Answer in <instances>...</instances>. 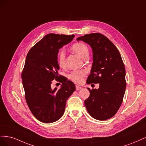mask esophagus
I'll list each match as a JSON object with an SVG mask.
<instances>
[{"mask_svg": "<svg viewBox=\"0 0 146 146\" xmlns=\"http://www.w3.org/2000/svg\"><path fill=\"white\" fill-rule=\"evenodd\" d=\"M81 88H82L81 87H80L79 86H76V90H79L80 89H81Z\"/></svg>", "mask_w": 146, "mask_h": 146, "instance_id": "obj_1", "label": "esophagus"}]
</instances>
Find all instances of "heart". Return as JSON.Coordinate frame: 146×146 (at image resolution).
Returning <instances> with one entry per match:
<instances>
[{"label":"heart","instance_id":"b5f03b06","mask_svg":"<svg viewBox=\"0 0 146 146\" xmlns=\"http://www.w3.org/2000/svg\"><path fill=\"white\" fill-rule=\"evenodd\" d=\"M72 50L75 53L79 55L80 57L84 58L85 56L88 54V49L87 46L81 42L76 43L72 46ZM58 62L60 68L65 67V51H60L58 55ZM86 74L85 70H77L73 71L69 75L70 79L73 82L80 84L83 81V77Z\"/></svg>","mask_w":146,"mask_h":146}]
</instances>
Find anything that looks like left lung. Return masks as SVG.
I'll return each instance as SVG.
<instances>
[{
    "label": "left lung",
    "instance_id": "1",
    "mask_svg": "<svg viewBox=\"0 0 146 146\" xmlns=\"http://www.w3.org/2000/svg\"><path fill=\"white\" fill-rule=\"evenodd\" d=\"M90 45L93 51L91 73L87 84H100L98 89L90 90L85 100L86 109L93 118L104 121L113 116L119 109L126 88L125 70L121 54L115 45L101 33L79 37Z\"/></svg>",
    "mask_w": 146,
    "mask_h": 146
}]
</instances>
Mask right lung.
Returning a JSON list of instances; mask_svg holds the SVG:
<instances>
[{
	"mask_svg": "<svg viewBox=\"0 0 146 146\" xmlns=\"http://www.w3.org/2000/svg\"><path fill=\"white\" fill-rule=\"evenodd\" d=\"M74 35L51 33L45 36L27 54L22 79L27 103L37 119L53 123L63 115L67 99L75 91L73 82L62 77L60 88L51 87L57 80L59 50L72 42Z\"/></svg>",
	"mask_w": 146,
	"mask_h": 146,
	"instance_id": "obj_1",
	"label": "right lung"
}]
</instances>
